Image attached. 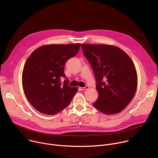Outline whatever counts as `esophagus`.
Returning <instances> with one entry per match:
<instances>
[{
    "instance_id": "1",
    "label": "esophagus",
    "mask_w": 158,
    "mask_h": 158,
    "mask_svg": "<svg viewBox=\"0 0 158 158\" xmlns=\"http://www.w3.org/2000/svg\"><path fill=\"white\" fill-rule=\"evenodd\" d=\"M89 88V87L87 85H85L84 87H79V89L80 91H84V90H86Z\"/></svg>"
}]
</instances>
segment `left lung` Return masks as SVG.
Wrapping results in <instances>:
<instances>
[{
  "label": "left lung",
  "mask_w": 158,
  "mask_h": 158,
  "mask_svg": "<svg viewBox=\"0 0 158 158\" xmlns=\"http://www.w3.org/2000/svg\"><path fill=\"white\" fill-rule=\"evenodd\" d=\"M82 52L93 69L99 96L93 106L105 114L123 110L136 91L138 76L129 56L110 45L82 44Z\"/></svg>",
  "instance_id": "1"
}]
</instances>
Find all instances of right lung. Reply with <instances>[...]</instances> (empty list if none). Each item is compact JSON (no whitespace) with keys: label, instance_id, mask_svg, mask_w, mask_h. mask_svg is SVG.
I'll return each mask as SVG.
<instances>
[{"label":"right lung","instance_id":"obj_1","mask_svg":"<svg viewBox=\"0 0 158 158\" xmlns=\"http://www.w3.org/2000/svg\"><path fill=\"white\" fill-rule=\"evenodd\" d=\"M80 47L79 43L45 45L27 59L22 72V87L29 102L41 113H58L70 104L77 93V87L69 86L64 69ZM62 77L65 78L63 83Z\"/></svg>","mask_w":158,"mask_h":158}]
</instances>
